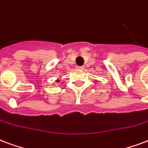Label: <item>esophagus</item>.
Returning a JSON list of instances; mask_svg holds the SVG:
<instances>
[{
    "label": "esophagus",
    "mask_w": 148,
    "mask_h": 148,
    "mask_svg": "<svg viewBox=\"0 0 148 148\" xmlns=\"http://www.w3.org/2000/svg\"><path fill=\"white\" fill-rule=\"evenodd\" d=\"M76 68L78 69V70H83V69L85 68V66H77Z\"/></svg>",
    "instance_id": "obj_1"
}]
</instances>
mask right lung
Returning <instances> with one entry per match:
<instances>
[{"label": "right lung", "instance_id": "right-lung-1", "mask_svg": "<svg viewBox=\"0 0 148 148\" xmlns=\"http://www.w3.org/2000/svg\"><path fill=\"white\" fill-rule=\"evenodd\" d=\"M56 82H60V80H56Z\"/></svg>", "mask_w": 148, "mask_h": 148}]
</instances>
